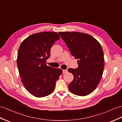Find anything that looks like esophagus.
I'll return each mask as SVG.
<instances>
[{
  "label": "esophagus",
  "mask_w": 122,
  "mask_h": 122,
  "mask_svg": "<svg viewBox=\"0 0 122 122\" xmlns=\"http://www.w3.org/2000/svg\"><path fill=\"white\" fill-rule=\"evenodd\" d=\"M67 72V70H63V73L65 74V73H66Z\"/></svg>",
  "instance_id": "obj_1"
}]
</instances>
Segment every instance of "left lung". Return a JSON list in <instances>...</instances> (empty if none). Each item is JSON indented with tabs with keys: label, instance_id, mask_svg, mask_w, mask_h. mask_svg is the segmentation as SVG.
<instances>
[{
	"label": "left lung",
	"instance_id": "obj_1",
	"mask_svg": "<svg viewBox=\"0 0 122 122\" xmlns=\"http://www.w3.org/2000/svg\"><path fill=\"white\" fill-rule=\"evenodd\" d=\"M59 33L71 55L78 59V67L68 69L74 76L68 89L75 95H88L95 90L103 74L105 60L102 46L88 34L77 32Z\"/></svg>",
	"mask_w": 122,
	"mask_h": 122
}]
</instances>
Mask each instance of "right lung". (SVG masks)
I'll list each match as a JSON object with an SVG mask.
<instances>
[{
    "instance_id": "add662e5",
    "label": "right lung",
    "mask_w": 122,
    "mask_h": 122,
    "mask_svg": "<svg viewBox=\"0 0 122 122\" xmlns=\"http://www.w3.org/2000/svg\"><path fill=\"white\" fill-rule=\"evenodd\" d=\"M60 39L56 32L33 34L25 39L18 49L17 64L25 88L37 97H43L54 91L56 82L62 73L60 68L46 65L50 51Z\"/></svg>"
}]
</instances>
